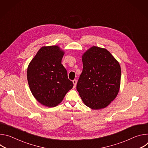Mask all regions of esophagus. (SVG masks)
I'll list each match as a JSON object with an SVG mask.
<instances>
[{
    "label": "esophagus",
    "mask_w": 148,
    "mask_h": 148,
    "mask_svg": "<svg viewBox=\"0 0 148 148\" xmlns=\"http://www.w3.org/2000/svg\"><path fill=\"white\" fill-rule=\"evenodd\" d=\"M73 84H74V87L75 88V87H76V85H77V80H76V79H74V80L73 81Z\"/></svg>",
    "instance_id": "34e87169"
}]
</instances>
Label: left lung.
I'll return each mask as SVG.
<instances>
[{"instance_id":"obj_1","label":"left lung","mask_w":148,"mask_h":148,"mask_svg":"<svg viewBox=\"0 0 148 148\" xmlns=\"http://www.w3.org/2000/svg\"><path fill=\"white\" fill-rule=\"evenodd\" d=\"M83 69L77 90L86 106L107 107L116 97L121 84L119 62L107 49L92 46L82 56Z\"/></svg>"}]
</instances>
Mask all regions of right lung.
Masks as SVG:
<instances>
[{"label":"right lung","mask_w":148,"mask_h":148,"mask_svg":"<svg viewBox=\"0 0 148 148\" xmlns=\"http://www.w3.org/2000/svg\"><path fill=\"white\" fill-rule=\"evenodd\" d=\"M64 54L58 46H43L27 67V81L33 95L38 102L49 108L61 103L73 87L61 64Z\"/></svg>","instance_id":"add662e5"}]
</instances>
